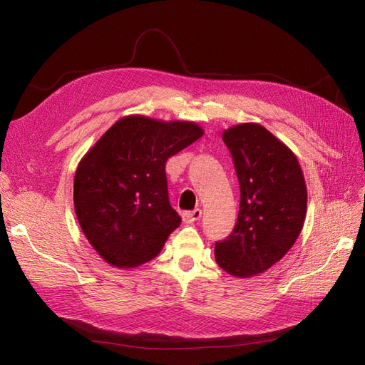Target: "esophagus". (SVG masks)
<instances>
[{
  "label": "esophagus",
  "instance_id": "34e87169",
  "mask_svg": "<svg viewBox=\"0 0 365 365\" xmlns=\"http://www.w3.org/2000/svg\"><path fill=\"white\" fill-rule=\"evenodd\" d=\"M202 216V210L201 208H195L192 212H184L182 213V220L185 224H192L195 220H197Z\"/></svg>",
  "mask_w": 365,
  "mask_h": 365
}]
</instances>
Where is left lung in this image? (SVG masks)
Returning a JSON list of instances; mask_svg holds the SVG:
<instances>
[{
	"label": "left lung",
	"instance_id": "left-lung-1",
	"mask_svg": "<svg viewBox=\"0 0 365 365\" xmlns=\"http://www.w3.org/2000/svg\"><path fill=\"white\" fill-rule=\"evenodd\" d=\"M240 185L233 233L217 242L220 268L250 279L282 260L300 236L307 189L295 153L259 123H240L222 132Z\"/></svg>",
	"mask_w": 365,
	"mask_h": 365
}]
</instances>
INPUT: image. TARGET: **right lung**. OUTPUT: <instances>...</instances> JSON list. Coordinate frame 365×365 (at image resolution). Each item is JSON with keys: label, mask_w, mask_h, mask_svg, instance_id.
Wrapping results in <instances>:
<instances>
[{"label": "right lung", "mask_w": 365, "mask_h": 365, "mask_svg": "<svg viewBox=\"0 0 365 365\" xmlns=\"http://www.w3.org/2000/svg\"><path fill=\"white\" fill-rule=\"evenodd\" d=\"M202 135L193 121L134 114L85 153L74 176V212L106 263L129 269L158 256L181 224L169 204L165 163Z\"/></svg>", "instance_id": "obj_1"}]
</instances>
